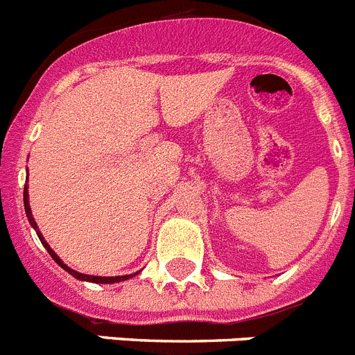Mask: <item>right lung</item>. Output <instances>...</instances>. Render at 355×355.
Returning <instances> with one entry per match:
<instances>
[{
    "instance_id": "right-lung-1",
    "label": "right lung",
    "mask_w": 355,
    "mask_h": 355,
    "mask_svg": "<svg viewBox=\"0 0 355 355\" xmlns=\"http://www.w3.org/2000/svg\"><path fill=\"white\" fill-rule=\"evenodd\" d=\"M24 210H26V217H28V221H30L31 228H33L35 232H37L38 239H40V242H42L44 248L47 249V253L51 254V258H53V260L56 261V263H58L63 270H67V272H69L70 276H74L76 279H79V281H90V283H102V285H111V283H120V281H125V279H129V277H134V276H136V274H139V270H138V272H134V274H125V276L102 277V276H90V274H81V272H78V270L70 269L69 265L63 263L62 258H60L58 254L54 253L53 249H51V245L47 244L46 239H44V235H42V233H40V230H38L37 221H35V219H33V214H31V209H30V194H28V184L24 185Z\"/></svg>"
}]
</instances>
